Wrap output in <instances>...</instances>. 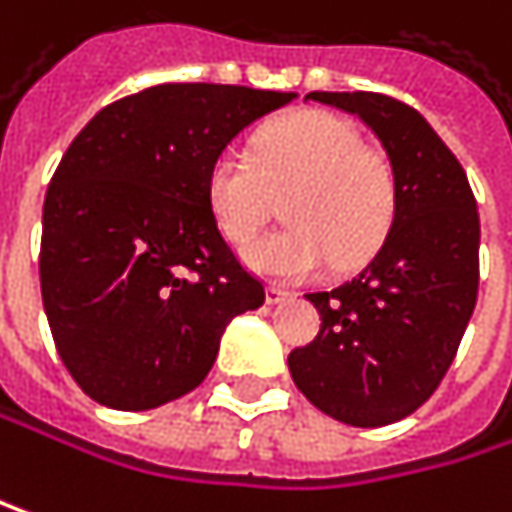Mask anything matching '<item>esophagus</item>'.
Segmentation results:
<instances>
[{
    "label": "esophagus",
    "instance_id": "esophagus-1",
    "mask_svg": "<svg viewBox=\"0 0 512 512\" xmlns=\"http://www.w3.org/2000/svg\"><path fill=\"white\" fill-rule=\"evenodd\" d=\"M291 297H294V294L285 291V288H276V285L267 288V303H270V306H279V303H285V300H291Z\"/></svg>",
    "mask_w": 512,
    "mask_h": 512
}]
</instances>
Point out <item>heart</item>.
Returning <instances> with one entry per match:
<instances>
[{
    "label": "heart",
    "mask_w": 512,
    "mask_h": 512,
    "mask_svg": "<svg viewBox=\"0 0 512 512\" xmlns=\"http://www.w3.org/2000/svg\"><path fill=\"white\" fill-rule=\"evenodd\" d=\"M206 200L221 236L242 248L285 200V230L245 251V264L273 279L306 282L354 270L381 248L396 215L390 158L360 131L324 110L267 125L251 155L224 149L206 173Z\"/></svg>",
    "instance_id": "obj_1"
}]
</instances>
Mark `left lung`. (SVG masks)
Masks as SVG:
<instances>
[{
  "instance_id": "1",
  "label": "left lung",
  "mask_w": 512,
  "mask_h": 512,
  "mask_svg": "<svg viewBox=\"0 0 512 512\" xmlns=\"http://www.w3.org/2000/svg\"><path fill=\"white\" fill-rule=\"evenodd\" d=\"M357 113L396 173L393 227L366 270L309 294L321 333L291 351L297 390L327 417L375 429L414 414L447 375L480 285V215L435 128L381 92H309Z\"/></svg>"
}]
</instances>
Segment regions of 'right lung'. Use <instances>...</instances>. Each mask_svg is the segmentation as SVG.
<instances>
[{
  "label": "right lung",
  "instance_id": "add662e5",
  "mask_svg": "<svg viewBox=\"0 0 512 512\" xmlns=\"http://www.w3.org/2000/svg\"><path fill=\"white\" fill-rule=\"evenodd\" d=\"M221 83H161L98 110L44 197L41 297L77 387L116 411L191 393L224 327L264 306L206 200L209 164L294 101Z\"/></svg>",
  "mask_w": 512,
  "mask_h": 512
}]
</instances>
